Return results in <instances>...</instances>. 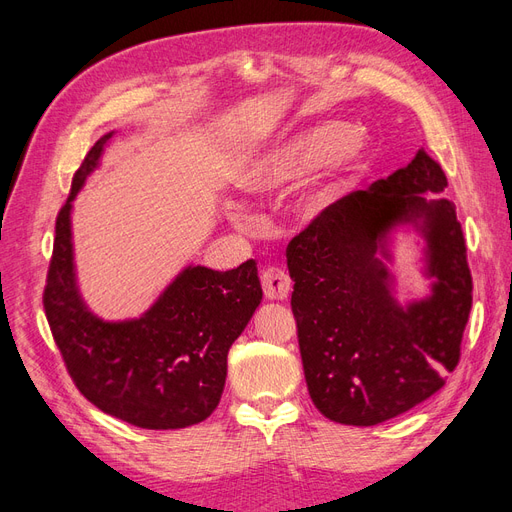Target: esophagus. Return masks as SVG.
<instances>
[{
	"label": "esophagus",
	"instance_id": "esophagus-1",
	"mask_svg": "<svg viewBox=\"0 0 512 512\" xmlns=\"http://www.w3.org/2000/svg\"><path fill=\"white\" fill-rule=\"evenodd\" d=\"M261 287L268 300H285L291 291V278L283 268H266L261 272Z\"/></svg>",
	"mask_w": 512,
	"mask_h": 512
}]
</instances>
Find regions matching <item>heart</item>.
I'll return each mask as SVG.
<instances>
[{
  "instance_id": "obj_1",
  "label": "heart",
  "mask_w": 512,
  "mask_h": 512,
  "mask_svg": "<svg viewBox=\"0 0 512 512\" xmlns=\"http://www.w3.org/2000/svg\"><path fill=\"white\" fill-rule=\"evenodd\" d=\"M361 146H364L361 138L353 134L351 127L340 123L319 125L274 144L268 151L246 161L236 174V185L251 195L272 193L295 183L310 170H315L321 161L332 157V168H329L332 172L312 180L300 195V208L312 217L334 200L338 193V183L334 180L336 172L361 153ZM227 217L236 225L244 223V214L236 206H227Z\"/></svg>"
}]
</instances>
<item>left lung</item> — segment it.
<instances>
[{"instance_id": "8db88e82", "label": "left lung", "mask_w": 512, "mask_h": 512, "mask_svg": "<svg viewBox=\"0 0 512 512\" xmlns=\"http://www.w3.org/2000/svg\"><path fill=\"white\" fill-rule=\"evenodd\" d=\"M440 163L423 148L406 168L327 206L287 246L291 310L308 393L327 419L378 425L444 387L459 364L472 276ZM412 222L426 240L427 299L392 298L388 232Z\"/></svg>"}]
</instances>
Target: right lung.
<instances>
[{
  "label": "right lung",
  "mask_w": 512,
  "mask_h": 512,
  "mask_svg": "<svg viewBox=\"0 0 512 512\" xmlns=\"http://www.w3.org/2000/svg\"><path fill=\"white\" fill-rule=\"evenodd\" d=\"M95 142L57 214L44 310L74 385L106 415L144 430H180L212 415L227 376L229 346L261 302L257 263L217 272L189 266L142 317L104 321L80 298L74 272L72 200L100 166Z\"/></svg>",
  "instance_id": "right-lung-1"
}]
</instances>
